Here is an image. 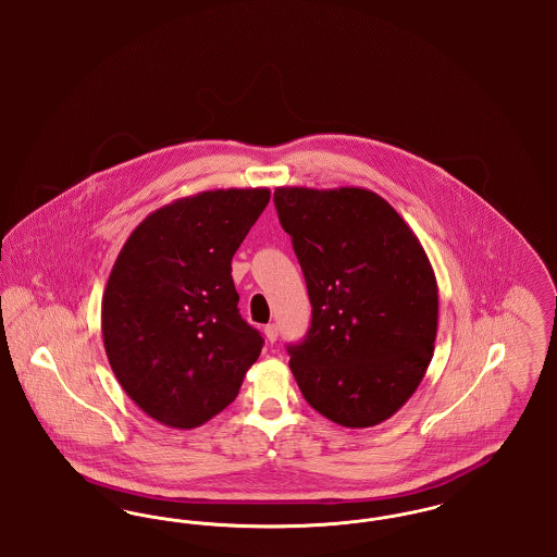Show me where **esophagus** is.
Segmentation results:
<instances>
[{
  "mask_svg": "<svg viewBox=\"0 0 557 557\" xmlns=\"http://www.w3.org/2000/svg\"><path fill=\"white\" fill-rule=\"evenodd\" d=\"M265 338L269 343H275V341H277V325H275V323L265 325Z\"/></svg>",
  "mask_w": 557,
  "mask_h": 557,
  "instance_id": "obj_1",
  "label": "esophagus"
}]
</instances>
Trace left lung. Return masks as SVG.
<instances>
[{
    "label": "left lung",
    "instance_id": "left-lung-1",
    "mask_svg": "<svg viewBox=\"0 0 557 557\" xmlns=\"http://www.w3.org/2000/svg\"><path fill=\"white\" fill-rule=\"evenodd\" d=\"M273 202L313 307L309 336L288 346L296 384L336 424H382L434 352L438 286L424 246L366 187L282 186Z\"/></svg>",
    "mask_w": 557,
    "mask_h": 557
}]
</instances>
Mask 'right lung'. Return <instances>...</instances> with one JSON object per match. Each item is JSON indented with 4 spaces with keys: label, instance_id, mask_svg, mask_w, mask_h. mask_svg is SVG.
I'll return each mask as SVG.
<instances>
[{
    "label": "right lung",
    "instance_id": "1",
    "mask_svg": "<svg viewBox=\"0 0 557 557\" xmlns=\"http://www.w3.org/2000/svg\"><path fill=\"white\" fill-rule=\"evenodd\" d=\"M267 187L209 189L150 212L123 244L102 298L108 363L152 420L189 430L234 398L263 338L238 313L232 259Z\"/></svg>",
    "mask_w": 557,
    "mask_h": 557
}]
</instances>
